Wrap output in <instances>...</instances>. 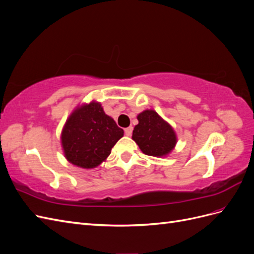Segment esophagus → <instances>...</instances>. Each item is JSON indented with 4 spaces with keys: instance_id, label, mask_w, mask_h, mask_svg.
<instances>
[{
    "instance_id": "obj_1",
    "label": "esophagus",
    "mask_w": 254,
    "mask_h": 254,
    "mask_svg": "<svg viewBox=\"0 0 254 254\" xmlns=\"http://www.w3.org/2000/svg\"><path fill=\"white\" fill-rule=\"evenodd\" d=\"M132 130H133V128H132L131 126L125 128V134H126V135H128V136H130V135L132 134Z\"/></svg>"
}]
</instances>
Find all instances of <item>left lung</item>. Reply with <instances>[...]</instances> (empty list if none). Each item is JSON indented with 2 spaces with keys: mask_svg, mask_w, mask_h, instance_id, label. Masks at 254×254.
<instances>
[{
  "mask_svg": "<svg viewBox=\"0 0 254 254\" xmlns=\"http://www.w3.org/2000/svg\"><path fill=\"white\" fill-rule=\"evenodd\" d=\"M137 124L132 139L147 156L162 157L171 152L177 142L173 128L153 110H145L137 115Z\"/></svg>",
  "mask_w": 254,
  "mask_h": 254,
  "instance_id": "1",
  "label": "left lung"
}]
</instances>
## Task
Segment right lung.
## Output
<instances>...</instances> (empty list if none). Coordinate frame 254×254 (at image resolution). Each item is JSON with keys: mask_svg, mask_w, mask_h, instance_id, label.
Listing matches in <instances>:
<instances>
[{"mask_svg": "<svg viewBox=\"0 0 254 254\" xmlns=\"http://www.w3.org/2000/svg\"><path fill=\"white\" fill-rule=\"evenodd\" d=\"M123 135V129L104 112L101 104L91 103L71 114L61 141L65 158L72 164L93 168L110 155Z\"/></svg>", "mask_w": 254, "mask_h": 254, "instance_id": "obj_1", "label": "right lung"}]
</instances>
